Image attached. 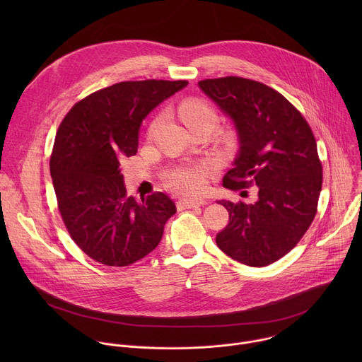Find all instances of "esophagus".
I'll use <instances>...</instances> for the list:
<instances>
[{"instance_id": "obj_1", "label": "esophagus", "mask_w": 362, "mask_h": 362, "mask_svg": "<svg viewBox=\"0 0 362 362\" xmlns=\"http://www.w3.org/2000/svg\"><path fill=\"white\" fill-rule=\"evenodd\" d=\"M206 204L204 200H189V199H180L177 200V208L182 209H192V208H199V206Z\"/></svg>"}]
</instances>
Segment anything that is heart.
Listing matches in <instances>:
<instances>
[{
  "label": "heart",
  "instance_id": "b5f03b06",
  "mask_svg": "<svg viewBox=\"0 0 362 362\" xmlns=\"http://www.w3.org/2000/svg\"><path fill=\"white\" fill-rule=\"evenodd\" d=\"M179 115L185 124L193 132L200 127H215L218 116L215 110L202 100H186L179 106ZM163 122V116H158L148 127V134H154ZM214 169L212 163L202 162L196 165L177 166L170 169L166 176V185L179 194L196 197L206 189V177Z\"/></svg>",
  "mask_w": 362,
  "mask_h": 362
}]
</instances>
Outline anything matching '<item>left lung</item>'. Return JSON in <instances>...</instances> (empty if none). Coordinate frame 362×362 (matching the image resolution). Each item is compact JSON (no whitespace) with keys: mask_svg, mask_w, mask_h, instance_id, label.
<instances>
[{"mask_svg":"<svg viewBox=\"0 0 362 362\" xmlns=\"http://www.w3.org/2000/svg\"><path fill=\"white\" fill-rule=\"evenodd\" d=\"M197 84L238 133V156L223 186L257 189L255 203L221 202L229 223L216 245L247 267L271 265L296 246L317 215L322 163L315 136L292 103L264 83L228 76Z\"/></svg>","mask_w":362,"mask_h":362,"instance_id":"obj_1","label":"left lung"}]
</instances>
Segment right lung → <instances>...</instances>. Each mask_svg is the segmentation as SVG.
<instances>
[{
    "mask_svg": "<svg viewBox=\"0 0 362 362\" xmlns=\"http://www.w3.org/2000/svg\"><path fill=\"white\" fill-rule=\"evenodd\" d=\"M186 86V80L116 83L76 103L63 119L49 173L67 232L93 261L107 267L140 261L176 214L162 192L141 202L127 196L120 162L137 153L143 119Z\"/></svg>",
    "mask_w": 362,
    "mask_h": 362,
    "instance_id": "1",
    "label": "right lung"
}]
</instances>
